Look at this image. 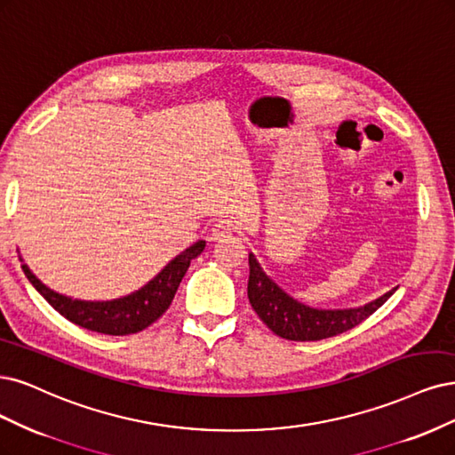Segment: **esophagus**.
<instances>
[{
  "label": "esophagus",
  "instance_id": "obj_1",
  "mask_svg": "<svg viewBox=\"0 0 455 455\" xmlns=\"http://www.w3.org/2000/svg\"><path fill=\"white\" fill-rule=\"evenodd\" d=\"M233 231H235V228H233L231 222L220 220V222H216V224L212 226V229H211V239H212V241L228 239V237H231Z\"/></svg>",
  "mask_w": 455,
  "mask_h": 455
}]
</instances>
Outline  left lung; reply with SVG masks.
I'll return each instance as SVG.
<instances>
[{"instance_id":"obj_1","label":"left lung","mask_w":455,"mask_h":455,"mask_svg":"<svg viewBox=\"0 0 455 455\" xmlns=\"http://www.w3.org/2000/svg\"><path fill=\"white\" fill-rule=\"evenodd\" d=\"M248 265L250 305L273 333L288 340H322L348 331L377 312L397 290H389L379 299L357 308H312L293 299L265 275L254 254H248Z\"/></svg>"}]
</instances>
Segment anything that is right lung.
<instances>
[{
  "label": "right lung",
  "mask_w": 455,
  "mask_h": 455,
  "mask_svg": "<svg viewBox=\"0 0 455 455\" xmlns=\"http://www.w3.org/2000/svg\"><path fill=\"white\" fill-rule=\"evenodd\" d=\"M203 248H205V241H197L190 248H186L184 252H180L175 259H171L148 284L113 301L71 299V297L46 288L29 271L26 263H22V271L31 284H34V288L49 301V305L69 322L103 335H132L143 331L169 308L182 276L190 267V261L203 252Z\"/></svg>",
  "instance_id": "obj_1"
}]
</instances>
